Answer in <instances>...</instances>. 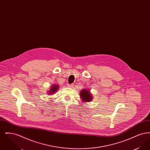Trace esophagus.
<instances>
[{"label": "esophagus", "instance_id": "34e87169", "mask_svg": "<svg viewBox=\"0 0 150 150\" xmlns=\"http://www.w3.org/2000/svg\"><path fill=\"white\" fill-rule=\"evenodd\" d=\"M73 86H74L73 84H68V85H67V86H68V87H70V88H72Z\"/></svg>", "mask_w": 150, "mask_h": 150}]
</instances>
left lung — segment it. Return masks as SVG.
<instances>
[{
  "mask_svg": "<svg viewBox=\"0 0 150 150\" xmlns=\"http://www.w3.org/2000/svg\"><path fill=\"white\" fill-rule=\"evenodd\" d=\"M92 94L91 93L90 91L86 89H83L81 91L80 96L83 102H88L91 101L93 99Z\"/></svg>",
  "mask_w": 150,
  "mask_h": 150,
  "instance_id": "1",
  "label": "left lung"
}]
</instances>
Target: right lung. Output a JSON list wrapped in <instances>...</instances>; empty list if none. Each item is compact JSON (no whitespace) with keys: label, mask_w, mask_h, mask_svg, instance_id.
Masks as SVG:
<instances>
[{"label":"right lung","mask_w":150,"mask_h":150,"mask_svg":"<svg viewBox=\"0 0 150 150\" xmlns=\"http://www.w3.org/2000/svg\"><path fill=\"white\" fill-rule=\"evenodd\" d=\"M58 88H59V86L57 84H54V85L52 86L50 88V90L49 91L48 94H50H50L52 95V94L57 92V89H58Z\"/></svg>","instance_id":"1"}]
</instances>
